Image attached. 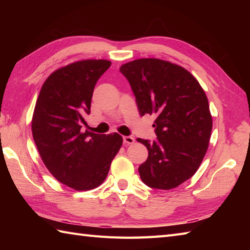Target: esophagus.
I'll list each match as a JSON object with an SVG mask.
<instances>
[{
  "label": "esophagus",
  "mask_w": 250,
  "mask_h": 250,
  "mask_svg": "<svg viewBox=\"0 0 250 250\" xmlns=\"http://www.w3.org/2000/svg\"><path fill=\"white\" fill-rule=\"evenodd\" d=\"M124 143H125V144H133V143H134V137H132V136H124Z\"/></svg>",
  "instance_id": "esophagus-1"
}]
</instances>
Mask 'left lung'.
Segmentation results:
<instances>
[{"instance_id":"1","label":"left lung","mask_w":250,"mask_h":250,"mask_svg":"<svg viewBox=\"0 0 250 250\" xmlns=\"http://www.w3.org/2000/svg\"><path fill=\"white\" fill-rule=\"evenodd\" d=\"M142 116L156 115V141L137 139L148 149L139 173L155 189L176 188L198 171L208 148L213 120L204 90L184 67L160 59L121 65Z\"/></svg>"}]
</instances>
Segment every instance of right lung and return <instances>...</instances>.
I'll return each instance as SVG.
<instances>
[{"label": "right lung", "instance_id": "add662e5", "mask_svg": "<svg viewBox=\"0 0 250 250\" xmlns=\"http://www.w3.org/2000/svg\"><path fill=\"white\" fill-rule=\"evenodd\" d=\"M107 60H83L55 71L37 98L32 134L42 160L57 180L78 191L97 188L122 145L118 133L83 131L95 83Z\"/></svg>", "mask_w": 250, "mask_h": 250}]
</instances>
